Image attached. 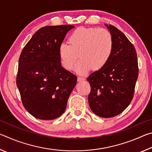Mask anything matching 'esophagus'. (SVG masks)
Returning <instances> with one entry per match:
<instances>
[{
	"instance_id": "1",
	"label": "esophagus",
	"mask_w": 152,
	"mask_h": 152,
	"mask_svg": "<svg viewBox=\"0 0 152 152\" xmlns=\"http://www.w3.org/2000/svg\"><path fill=\"white\" fill-rule=\"evenodd\" d=\"M85 78H84V77H81V76H78V82H82V81H84Z\"/></svg>"
}]
</instances>
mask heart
<instances>
[{
  "label": "heart",
  "mask_w": 152,
  "mask_h": 152,
  "mask_svg": "<svg viewBox=\"0 0 152 152\" xmlns=\"http://www.w3.org/2000/svg\"><path fill=\"white\" fill-rule=\"evenodd\" d=\"M68 42L61 43L59 48L61 63L67 70H72L79 56L80 59L75 66L78 74H85L91 68L98 70L103 68L114 48L111 33L102 28H77L71 33Z\"/></svg>",
  "instance_id": "heart-1"
}]
</instances>
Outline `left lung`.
Listing matches in <instances>:
<instances>
[{
  "label": "left lung",
  "mask_w": 152,
  "mask_h": 152,
  "mask_svg": "<svg viewBox=\"0 0 152 152\" xmlns=\"http://www.w3.org/2000/svg\"><path fill=\"white\" fill-rule=\"evenodd\" d=\"M105 25L114 42L112 56L87 80L91 88L88 103L92 111L99 117L110 118L121 113L132 102L139 69L134 45L117 27Z\"/></svg>",
  "instance_id": "left-lung-1"
}]
</instances>
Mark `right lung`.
Listing matches in <instances>:
<instances>
[{"label": "right lung", "instance_id": "obj_1", "mask_svg": "<svg viewBox=\"0 0 152 152\" xmlns=\"http://www.w3.org/2000/svg\"><path fill=\"white\" fill-rule=\"evenodd\" d=\"M68 25L42 27L23 49L19 59L17 86L25 109L33 117L53 120L65 111L77 77L64 69L59 48Z\"/></svg>", "mask_w": 152, "mask_h": 152}]
</instances>
